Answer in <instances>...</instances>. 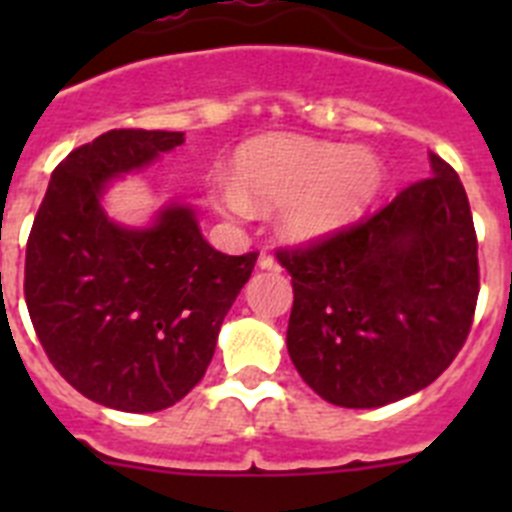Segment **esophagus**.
I'll return each mask as SVG.
<instances>
[{"label": "esophagus", "mask_w": 512, "mask_h": 512, "mask_svg": "<svg viewBox=\"0 0 512 512\" xmlns=\"http://www.w3.org/2000/svg\"><path fill=\"white\" fill-rule=\"evenodd\" d=\"M259 269H266V271H279V261L271 256L269 251H261L259 253Z\"/></svg>", "instance_id": "1"}]
</instances>
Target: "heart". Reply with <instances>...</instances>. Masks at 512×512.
I'll return each instance as SVG.
<instances>
[{
    "instance_id": "obj_1",
    "label": "heart",
    "mask_w": 512,
    "mask_h": 512,
    "mask_svg": "<svg viewBox=\"0 0 512 512\" xmlns=\"http://www.w3.org/2000/svg\"><path fill=\"white\" fill-rule=\"evenodd\" d=\"M238 182L212 187L217 207L248 217L253 202L284 205L282 228L292 238H318L351 223L377 197L382 164L364 148L302 138L251 140L238 156Z\"/></svg>"
}]
</instances>
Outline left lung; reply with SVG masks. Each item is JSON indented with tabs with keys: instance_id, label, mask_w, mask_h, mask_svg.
<instances>
[{
	"instance_id": "8db88e82",
	"label": "left lung",
	"mask_w": 512,
	"mask_h": 512,
	"mask_svg": "<svg viewBox=\"0 0 512 512\" xmlns=\"http://www.w3.org/2000/svg\"><path fill=\"white\" fill-rule=\"evenodd\" d=\"M433 176L359 223L277 259L292 274L287 348L300 377L341 408H382L436 382L469 336L477 233L459 174Z\"/></svg>"
}]
</instances>
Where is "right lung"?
I'll list each match as a JSON object with an SVG mask.
<instances>
[{
  "mask_svg": "<svg viewBox=\"0 0 512 512\" xmlns=\"http://www.w3.org/2000/svg\"><path fill=\"white\" fill-rule=\"evenodd\" d=\"M184 133L122 128L63 158L25 253V302L45 356L89 400L156 413L205 377L217 333L259 251L228 256L189 207L148 230L107 220L104 182L182 146Z\"/></svg>",
  "mask_w": 512,
  "mask_h": 512,
  "instance_id": "right-lung-1",
  "label": "right lung"
}]
</instances>
